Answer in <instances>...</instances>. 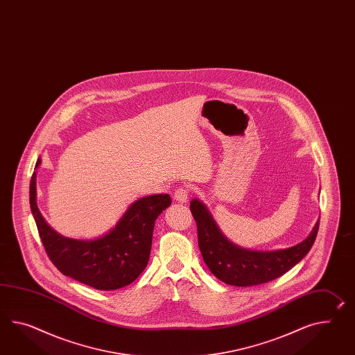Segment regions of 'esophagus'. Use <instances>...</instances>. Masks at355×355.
I'll return each mask as SVG.
<instances>
[{"label": "esophagus", "mask_w": 355, "mask_h": 355, "mask_svg": "<svg viewBox=\"0 0 355 355\" xmlns=\"http://www.w3.org/2000/svg\"><path fill=\"white\" fill-rule=\"evenodd\" d=\"M189 193H190V190L187 187H178L177 190L174 191V200L178 202H186L189 200Z\"/></svg>", "instance_id": "esophagus-1"}]
</instances>
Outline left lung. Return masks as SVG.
I'll list each match as a JSON object with an SVG mask.
<instances>
[{"mask_svg":"<svg viewBox=\"0 0 355 355\" xmlns=\"http://www.w3.org/2000/svg\"><path fill=\"white\" fill-rule=\"evenodd\" d=\"M198 225L202 259L210 272L231 286L261 285L285 275L309 252L318 234L320 220L304 241L284 250L258 251L242 249L220 232L207 207L198 199L190 204Z\"/></svg>","mask_w":355,"mask_h":355,"instance_id":"1","label":"left lung"}]
</instances>
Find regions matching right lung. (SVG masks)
I'll use <instances>...</instances> for the list:
<instances>
[{
    "label": "right lung",
    "mask_w": 355,
    "mask_h": 355,
    "mask_svg": "<svg viewBox=\"0 0 355 355\" xmlns=\"http://www.w3.org/2000/svg\"><path fill=\"white\" fill-rule=\"evenodd\" d=\"M41 164L38 157L35 169ZM37 173L29 189L32 214L44 250L64 276L112 291L132 284L146 268L157 216L172 204L168 193L135 201L110 232L95 240L68 239L53 231L37 207Z\"/></svg>",
    "instance_id": "obj_1"
}]
</instances>
